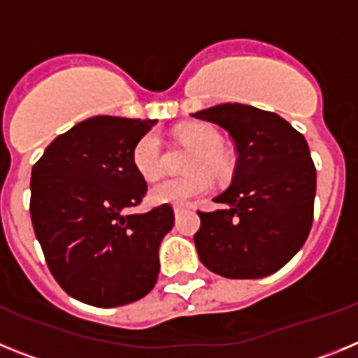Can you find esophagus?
<instances>
[{"mask_svg": "<svg viewBox=\"0 0 358 358\" xmlns=\"http://www.w3.org/2000/svg\"><path fill=\"white\" fill-rule=\"evenodd\" d=\"M186 210H188V206H185V204H177V206H173V213H176V217L177 215H181L182 211Z\"/></svg>", "mask_w": 358, "mask_h": 358, "instance_id": "34e87169", "label": "esophagus"}]
</instances>
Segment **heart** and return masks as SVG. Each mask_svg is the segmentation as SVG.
I'll return each mask as SVG.
<instances>
[{
	"instance_id": "b5f03b06",
	"label": "heart",
	"mask_w": 358,
	"mask_h": 358,
	"mask_svg": "<svg viewBox=\"0 0 358 358\" xmlns=\"http://www.w3.org/2000/svg\"><path fill=\"white\" fill-rule=\"evenodd\" d=\"M176 138L192 148L186 161V176L166 179L150 189L156 204H185L210 192L213 179L227 181L233 176V159L222 148V136L202 123H188L176 129ZM132 166L141 179L152 182L163 176V156L156 132H147L132 147Z\"/></svg>"
}]
</instances>
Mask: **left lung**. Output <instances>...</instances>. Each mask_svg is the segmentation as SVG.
<instances>
[{
    "mask_svg": "<svg viewBox=\"0 0 358 358\" xmlns=\"http://www.w3.org/2000/svg\"><path fill=\"white\" fill-rule=\"evenodd\" d=\"M235 141L229 188L220 210L197 211L199 260L211 273L256 280L280 271L303 248L314 220L315 166L301 132L281 116L243 103L199 110Z\"/></svg>",
    "mask_w": 358,
    "mask_h": 358,
    "instance_id": "obj_1",
    "label": "left lung"
}]
</instances>
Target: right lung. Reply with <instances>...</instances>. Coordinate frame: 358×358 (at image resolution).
Listing matches in <instances>:
<instances>
[{
	"instance_id": "obj_1",
	"label": "right lung",
	"mask_w": 358,
	"mask_h": 358,
	"mask_svg": "<svg viewBox=\"0 0 358 358\" xmlns=\"http://www.w3.org/2000/svg\"><path fill=\"white\" fill-rule=\"evenodd\" d=\"M152 125L94 116L57 136L31 169L34 231L50 273L78 301L122 306L156 285L157 251L173 227V210L161 204L127 213L147 195L131 154Z\"/></svg>"
}]
</instances>
